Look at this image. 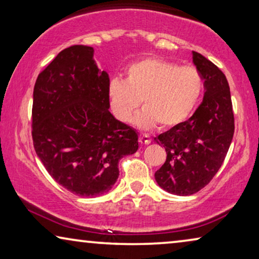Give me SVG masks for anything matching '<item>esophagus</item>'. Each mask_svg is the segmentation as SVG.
I'll return each instance as SVG.
<instances>
[{
  "instance_id": "obj_1",
  "label": "esophagus",
  "mask_w": 259,
  "mask_h": 259,
  "mask_svg": "<svg viewBox=\"0 0 259 259\" xmlns=\"http://www.w3.org/2000/svg\"><path fill=\"white\" fill-rule=\"evenodd\" d=\"M139 142H140V145H142V146L149 145L150 139L147 137V135H140V138H139Z\"/></svg>"
}]
</instances>
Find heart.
<instances>
[{
  "label": "heart",
  "mask_w": 259,
  "mask_h": 259,
  "mask_svg": "<svg viewBox=\"0 0 259 259\" xmlns=\"http://www.w3.org/2000/svg\"><path fill=\"white\" fill-rule=\"evenodd\" d=\"M125 81L114 78L107 89L110 109L118 120L127 122L140 105L133 124L152 130L157 124L171 128L182 124L196 109L204 79L194 67H181L160 58H148L127 67Z\"/></svg>",
  "instance_id": "heart-1"
}]
</instances>
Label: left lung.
I'll return each instance as SVG.
<instances>
[{"instance_id":"1","label":"left lung","mask_w":259,"mask_h":259,"mask_svg":"<svg viewBox=\"0 0 259 259\" xmlns=\"http://www.w3.org/2000/svg\"><path fill=\"white\" fill-rule=\"evenodd\" d=\"M193 63L204 79L205 94L192 117L155 138L166 160L155 172L163 190L190 196L205 188L220 169L233 140L234 113L225 74L198 52Z\"/></svg>"}]
</instances>
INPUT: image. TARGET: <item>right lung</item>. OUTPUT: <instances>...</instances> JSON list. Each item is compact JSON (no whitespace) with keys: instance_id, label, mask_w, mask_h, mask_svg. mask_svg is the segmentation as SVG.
I'll list each match as a JSON object with an SVG mask.
<instances>
[{"instance_id":"add662e5","label":"right lung","mask_w":259,"mask_h":259,"mask_svg":"<svg viewBox=\"0 0 259 259\" xmlns=\"http://www.w3.org/2000/svg\"><path fill=\"white\" fill-rule=\"evenodd\" d=\"M109 84L94 49L84 45L61 51L34 84L35 153L52 178L79 197L112 189L120 158L139 148L137 132L109 111Z\"/></svg>"}]
</instances>
